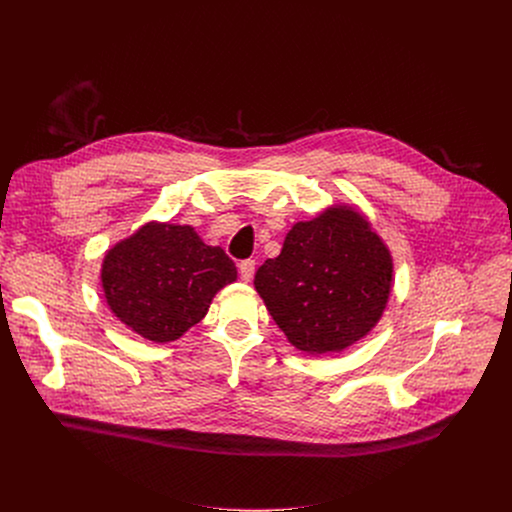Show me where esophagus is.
Listing matches in <instances>:
<instances>
[{
    "instance_id": "34e87169",
    "label": "esophagus",
    "mask_w": 512,
    "mask_h": 512,
    "mask_svg": "<svg viewBox=\"0 0 512 512\" xmlns=\"http://www.w3.org/2000/svg\"><path fill=\"white\" fill-rule=\"evenodd\" d=\"M255 273V259H245L239 263V275L243 281H251Z\"/></svg>"
}]
</instances>
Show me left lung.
I'll return each mask as SVG.
<instances>
[{"instance_id":"left-lung-1","label":"left lung","mask_w":512,"mask_h":512,"mask_svg":"<svg viewBox=\"0 0 512 512\" xmlns=\"http://www.w3.org/2000/svg\"><path fill=\"white\" fill-rule=\"evenodd\" d=\"M253 283L298 350L340 352L381 320L393 257L367 218L338 204L291 227L281 253L257 269Z\"/></svg>"}]
</instances>
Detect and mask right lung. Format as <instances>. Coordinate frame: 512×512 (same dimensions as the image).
Returning a JSON list of instances; mask_svg holds the SVG:
<instances>
[{
    "instance_id": "add662e5",
    "label": "right lung",
    "mask_w": 512,
    "mask_h": 512,
    "mask_svg": "<svg viewBox=\"0 0 512 512\" xmlns=\"http://www.w3.org/2000/svg\"><path fill=\"white\" fill-rule=\"evenodd\" d=\"M237 279L233 259L188 225L145 223L105 253L101 285L111 312L152 342L198 324L218 289Z\"/></svg>"
}]
</instances>
